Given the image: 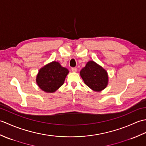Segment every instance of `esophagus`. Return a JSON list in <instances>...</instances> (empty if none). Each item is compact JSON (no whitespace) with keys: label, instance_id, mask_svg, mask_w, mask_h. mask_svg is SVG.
Returning a JSON list of instances; mask_svg holds the SVG:
<instances>
[{"label":"esophagus","instance_id":"34e87169","mask_svg":"<svg viewBox=\"0 0 146 146\" xmlns=\"http://www.w3.org/2000/svg\"><path fill=\"white\" fill-rule=\"evenodd\" d=\"M71 71H72L73 72H76V71H77V68H71Z\"/></svg>","mask_w":146,"mask_h":146}]
</instances>
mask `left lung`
<instances>
[{"label": "left lung", "instance_id": "obj_1", "mask_svg": "<svg viewBox=\"0 0 146 146\" xmlns=\"http://www.w3.org/2000/svg\"><path fill=\"white\" fill-rule=\"evenodd\" d=\"M80 75L85 84L95 92H101L108 83L107 71L94 61H89L80 71Z\"/></svg>", "mask_w": 146, "mask_h": 146}]
</instances>
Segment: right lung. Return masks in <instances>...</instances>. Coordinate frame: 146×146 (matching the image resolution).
<instances>
[{"mask_svg":"<svg viewBox=\"0 0 146 146\" xmlns=\"http://www.w3.org/2000/svg\"><path fill=\"white\" fill-rule=\"evenodd\" d=\"M68 73L67 68L53 61L40 68L36 76V83L44 92L54 93L64 84Z\"/></svg>","mask_w":146,"mask_h":146,"instance_id":"right-lung-1","label":"right lung"}]
</instances>
